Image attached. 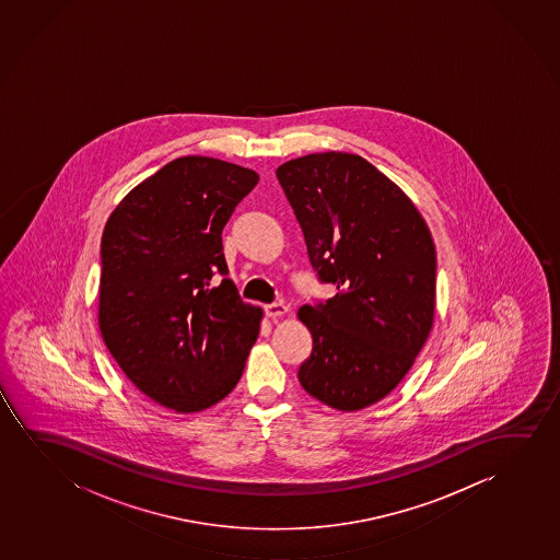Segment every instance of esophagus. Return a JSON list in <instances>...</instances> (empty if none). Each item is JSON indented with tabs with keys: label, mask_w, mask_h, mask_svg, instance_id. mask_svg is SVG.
Segmentation results:
<instances>
[{
	"label": "esophagus",
	"mask_w": 560,
	"mask_h": 560,
	"mask_svg": "<svg viewBox=\"0 0 560 560\" xmlns=\"http://www.w3.org/2000/svg\"><path fill=\"white\" fill-rule=\"evenodd\" d=\"M264 312H266V315H269V317H281V315L289 312V307L284 306L283 302H273V304L264 306Z\"/></svg>",
	"instance_id": "obj_1"
}]
</instances>
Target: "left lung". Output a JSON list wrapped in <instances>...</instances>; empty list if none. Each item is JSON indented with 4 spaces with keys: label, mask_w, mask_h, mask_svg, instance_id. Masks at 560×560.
<instances>
[{
    "label": "left lung",
    "mask_w": 560,
    "mask_h": 560,
    "mask_svg": "<svg viewBox=\"0 0 560 560\" xmlns=\"http://www.w3.org/2000/svg\"><path fill=\"white\" fill-rule=\"evenodd\" d=\"M276 174L317 281L337 289L300 307L314 338L300 384L327 406L358 411L390 394L427 342L436 248L406 192L358 154H307Z\"/></svg>",
    "instance_id": "obj_1"
}]
</instances>
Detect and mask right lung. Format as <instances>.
<instances>
[{
  "mask_svg": "<svg viewBox=\"0 0 560 560\" xmlns=\"http://www.w3.org/2000/svg\"><path fill=\"white\" fill-rule=\"evenodd\" d=\"M258 174L168 162L124 197L101 238L100 329L131 383L179 413L225 398L260 332L228 273L222 231Z\"/></svg>",
  "mask_w": 560,
  "mask_h": 560,
  "instance_id": "obj_1",
  "label": "right lung"
}]
</instances>
